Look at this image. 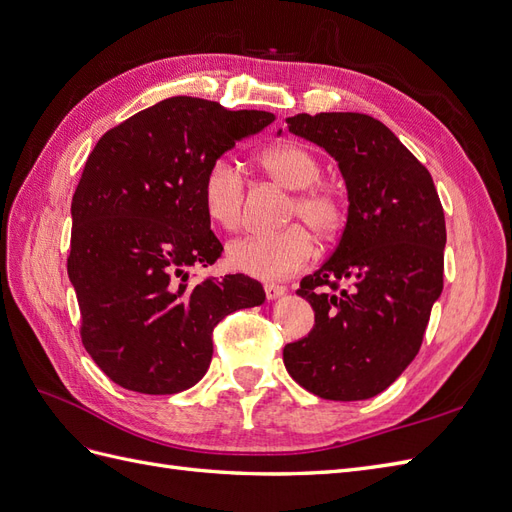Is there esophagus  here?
Segmentation results:
<instances>
[{
    "label": "esophagus",
    "instance_id": "esophagus-1",
    "mask_svg": "<svg viewBox=\"0 0 512 512\" xmlns=\"http://www.w3.org/2000/svg\"><path fill=\"white\" fill-rule=\"evenodd\" d=\"M286 292V288L282 286V284H265V294H267V299H277V297H282V294Z\"/></svg>",
    "mask_w": 512,
    "mask_h": 512
}]
</instances>
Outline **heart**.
Segmentation results:
<instances>
[{
  "label": "heart",
  "mask_w": 512,
  "mask_h": 512,
  "mask_svg": "<svg viewBox=\"0 0 512 512\" xmlns=\"http://www.w3.org/2000/svg\"><path fill=\"white\" fill-rule=\"evenodd\" d=\"M262 175L292 190L284 222L299 220L322 241L331 239L344 226L346 203L333 185L318 181L322 166L316 153L303 143L286 141L262 149L254 158ZM200 200L207 218L220 228H235L241 222L245 205V181L228 160H213L203 181ZM300 224H290L277 232L247 235L230 241L226 247L228 265L260 280H284L299 273L314 258L316 245L309 231Z\"/></svg>",
  "instance_id": "1"
}]
</instances>
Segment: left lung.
<instances>
[{
    "mask_svg": "<svg viewBox=\"0 0 512 512\" xmlns=\"http://www.w3.org/2000/svg\"><path fill=\"white\" fill-rule=\"evenodd\" d=\"M327 149L348 188L335 252L297 290L314 309L307 337L284 348L288 374L322 399L359 401L404 371L444 286V209L429 170L382 121L363 113L288 117Z\"/></svg>",
    "mask_w": 512,
    "mask_h": 512,
    "instance_id": "left-lung-1",
    "label": "left lung"
}]
</instances>
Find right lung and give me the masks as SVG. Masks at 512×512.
Masks as SVG:
<instances>
[{"label": "right lung", "mask_w": 512, "mask_h": 512, "mask_svg": "<svg viewBox=\"0 0 512 512\" xmlns=\"http://www.w3.org/2000/svg\"><path fill=\"white\" fill-rule=\"evenodd\" d=\"M273 119L175 96L111 128L89 153L72 196L68 275L83 346L123 389H190L211 363L215 324L265 303L243 273L190 284L188 269L224 252L200 200L207 166Z\"/></svg>", "instance_id": "add662e5"}]
</instances>
